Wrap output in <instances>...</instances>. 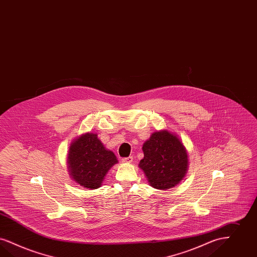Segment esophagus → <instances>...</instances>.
I'll return each mask as SVG.
<instances>
[{"label":"esophagus","mask_w":257,"mask_h":257,"mask_svg":"<svg viewBox=\"0 0 257 257\" xmlns=\"http://www.w3.org/2000/svg\"><path fill=\"white\" fill-rule=\"evenodd\" d=\"M122 163H127V164H130V163H132L133 162V157H127V158H123L122 160Z\"/></svg>","instance_id":"1"}]
</instances>
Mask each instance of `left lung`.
<instances>
[{
    "label": "left lung",
    "mask_w": 257,
    "mask_h": 257,
    "mask_svg": "<svg viewBox=\"0 0 257 257\" xmlns=\"http://www.w3.org/2000/svg\"><path fill=\"white\" fill-rule=\"evenodd\" d=\"M144 158L140 167L151 186L169 189L178 185L187 170V154L181 141L167 131L152 134L143 146Z\"/></svg>",
    "instance_id": "1"
}]
</instances>
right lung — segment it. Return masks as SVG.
Here are the masks:
<instances>
[{"instance_id": "1", "label": "right lung", "mask_w": 257, "mask_h": 257, "mask_svg": "<svg viewBox=\"0 0 257 257\" xmlns=\"http://www.w3.org/2000/svg\"><path fill=\"white\" fill-rule=\"evenodd\" d=\"M116 163L114 154L103 146L95 134L82 135L71 144L70 173L77 184L88 189L99 187L108 170Z\"/></svg>"}]
</instances>
